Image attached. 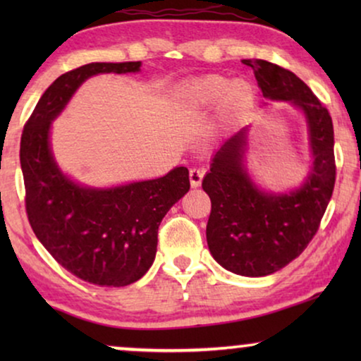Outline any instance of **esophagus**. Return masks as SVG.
Here are the masks:
<instances>
[{"label":"esophagus","mask_w":361,"mask_h":361,"mask_svg":"<svg viewBox=\"0 0 361 361\" xmlns=\"http://www.w3.org/2000/svg\"><path fill=\"white\" fill-rule=\"evenodd\" d=\"M189 177H190V185L192 187H199L202 184V179H204V171L202 169H190L189 172Z\"/></svg>","instance_id":"34e87169"}]
</instances>
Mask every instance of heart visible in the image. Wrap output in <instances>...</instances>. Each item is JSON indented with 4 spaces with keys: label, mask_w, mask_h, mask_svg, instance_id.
I'll return each instance as SVG.
<instances>
[{
    "label": "heart",
    "mask_w": 361,
    "mask_h": 361,
    "mask_svg": "<svg viewBox=\"0 0 361 361\" xmlns=\"http://www.w3.org/2000/svg\"><path fill=\"white\" fill-rule=\"evenodd\" d=\"M250 88L243 83H235L224 75H205L184 85L177 93V103L182 110L197 111L214 106L226 97L233 102L245 100Z\"/></svg>",
    "instance_id": "b5f03b06"
}]
</instances>
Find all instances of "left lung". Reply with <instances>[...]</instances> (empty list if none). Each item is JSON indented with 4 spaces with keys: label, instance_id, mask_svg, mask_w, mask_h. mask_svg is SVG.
<instances>
[{
    "label": "left lung",
    "instance_id": "obj_1",
    "mask_svg": "<svg viewBox=\"0 0 361 361\" xmlns=\"http://www.w3.org/2000/svg\"><path fill=\"white\" fill-rule=\"evenodd\" d=\"M266 98L294 103L309 123L314 167L300 189L264 194L243 166L246 131L226 140L212 161L202 187L212 210L207 243L216 263L240 276L273 274L298 258L317 233L335 185L334 125L327 108L288 68L261 59H245Z\"/></svg>",
    "mask_w": 361,
    "mask_h": 361
}]
</instances>
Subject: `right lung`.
I'll return each mask as SVG.
<instances>
[{
	"mask_svg": "<svg viewBox=\"0 0 361 361\" xmlns=\"http://www.w3.org/2000/svg\"><path fill=\"white\" fill-rule=\"evenodd\" d=\"M141 62H93L44 92L23 130L21 169L31 228L52 258L90 284L121 288L151 268L164 215L190 189L187 167L115 189H85L59 171L49 146L51 121L88 77L137 72Z\"/></svg>",
	"mask_w": 361,
	"mask_h": 361,
	"instance_id": "obj_1",
	"label": "right lung"
}]
</instances>
